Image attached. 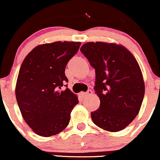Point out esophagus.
<instances>
[{
    "label": "esophagus",
    "mask_w": 160,
    "mask_h": 160,
    "mask_svg": "<svg viewBox=\"0 0 160 160\" xmlns=\"http://www.w3.org/2000/svg\"><path fill=\"white\" fill-rule=\"evenodd\" d=\"M93 93V91H92L91 90H89L87 92H82L81 93V95L83 96V97H86V96H89V95H91V94Z\"/></svg>",
    "instance_id": "34e87169"
}]
</instances>
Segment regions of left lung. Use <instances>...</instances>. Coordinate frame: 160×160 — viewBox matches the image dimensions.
<instances>
[{
    "label": "left lung",
    "instance_id": "8db88e82",
    "mask_svg": "<svg viewBox=\"0 0 160 160\" xmlns=\"http://www.w3.org/2000/svg\"><path fill=\"white\" fill-rule=\"evenodd\" d=\"M80 51L95 69V93L100 107L92 120L109 132L125 129L139 113L145 93L142 73L137 59L121 44L97 41L83 44Z\"/></svg>",
    "mask_w": 160,
    "mask_h": 160
}]
</instances>
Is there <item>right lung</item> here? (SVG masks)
Masks as SVG:
<instances>
[{"label": "right lung", "mask_w": 160, "mask_h": 160, "mask_svg": "<svg viewBox=\"0 0 160 160\" xmlns=\"http://www.w3.org/2000/svg\"><path fill=\"white\" fill-rule=\"evenodd\" d=\"M80 42L56 41L35 47L23 60L15 87L23 120L38 135L49 137L68 126L78 103L70 89L65 68L80 48Z\"/></svg>", "instance_id": "add662e5"}]
</instances>
